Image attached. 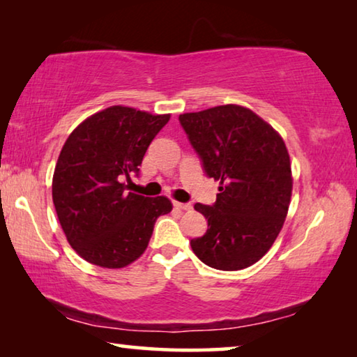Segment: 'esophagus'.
Instances as JSON below:
<instances>
[{"label": "esophagus", "mask_w": 357, "mask_h": 357, "mask_svg": "<svg viewBox=\"0 0 357 357\" xmlns=\"http://www.w3.org/2000/svg\"><path fill=\"white\" fill-rule=\"evenodd\" d=\"M173 206L176 208V209H179V211H189V209H192V206L189 203H179V202H174L173 203Z\"/></svg>", "instance_id": "1"}]
</instances>
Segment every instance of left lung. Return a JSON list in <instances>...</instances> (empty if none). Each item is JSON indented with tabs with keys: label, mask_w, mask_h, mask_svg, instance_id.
<instances>
[{
	"label": "left lung",
	"mask_w": 357,
	"mask_h": 357,
	"mask_svg": "<svg viewBox=\"0 0 357 357\" xmlns=\"http://www.w3.org/2000/svg\"><path fill=\"white\" fill-rule=\"evenodd\" d=\"M179 123L204 174L220 183L214 204H195L208 229L190 241L192 250L214 269L249 268L274 244L288 213L293 179L285 143L239 105L179 114Z\"/></svg>",
	"instance_id": "1"
}]
</instances>
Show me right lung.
Returning <instances> with one entry per match:
<instances>
[{
  "mask_svg": "<svg viewBox=\"0 0 357 357\" xmlns=\"http://www.w3.org/2000/svg\"><path fill=\"white\" fill-rule=\"evenodd\" d=\"M168 119L114 105L84 119L66 140L53 174V204L72 249L86 261L108 269L135 261L157 217L172 211L167 197L129 192Z\"/></svg>",
  "mask_w": 357,
  "mask_h": 357,
  "instance_id": "add662e5",
  "label": "right lung"
}]
</instances>
